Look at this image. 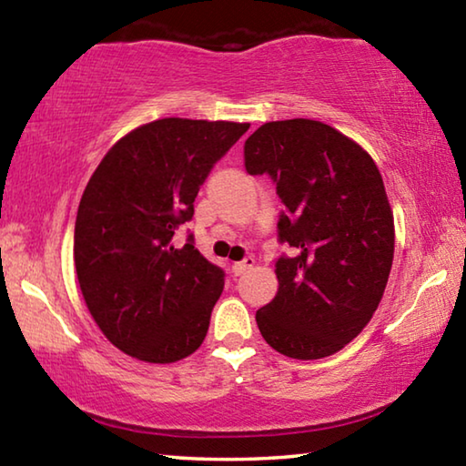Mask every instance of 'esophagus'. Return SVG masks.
I'll list each match as a JSON object with an SVG mask.
<instances>
[{
	"instance_id": "34e87169",
	"label": "esophagus",
	"mask_w": 466,
	"mask_h": 466,
	"mask_svg": "<svg viewBox=\"0 0 466 466\" xmlns=\"http://www.w3.org/2000/svg\"><path fill=\"white\" fill-rule=\"evenodd\" d=\"M252 265H255V258H252V257H247V258H244V261H240V263H234V265H232V273L236 275V278H238V275H242L244 271H248Z\"/></svg>"
}]
</instances>
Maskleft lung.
<instances>
[{
  "label": "left lung",
  "instance_id": "1",
  "mask_svg": "<svg viewBox=\"0 0 466 466\" xmlns=\"http://www.w3.org/2000/svg\"><path fill=\"white\" fill-rule=\"evenodd\" d=\"M248 175H269L286 211L279 242L298 250L275 263L279 288L257 310L275 351L333 356L372 319L389 281L394 219L380 170L364 147L312 119L271 121L244 144Z\"/></svg>",
  "mask_w": 466,
  "mask_h": 466
}]
</instances>
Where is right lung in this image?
Returning <instances> with one entry per match:
<instances>
[{"instance_id":"1","label":"right lung","mask_w":466,"mask_h":466,"mask_svg":"<svg viewBox=\"0 0 466 466\" xmlns=\"http://www.w3.org/2000/svg\"><path fill=\"white\" fill-rule=\"evenodd\" d=\"M248 123L168 116L141 125L102 157L76 218L74 261L86 306L127 356L172 364L199 350L224 271L175 230L193 218L214 164Z\"/></svg>"}]
</instances>
